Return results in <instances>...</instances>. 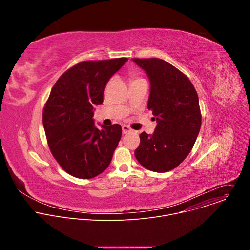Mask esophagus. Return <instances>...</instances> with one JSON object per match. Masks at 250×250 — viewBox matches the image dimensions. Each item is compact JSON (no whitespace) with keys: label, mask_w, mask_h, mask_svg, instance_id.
Returning a JSON list of instances; mask_svg holds the SVG:
<instances>
[{"label":"esophagus","mask_w":250,"mask_h":250,"mask_svg":"<svg viewBox=\"0 0 250 250\" xmlns=\"http://www.w3.org/2000/svg\"><path fill=\"white\" fill-rule=\"evenodd\" d=\"M122 128H123V132H124L125 134H126V133H128V132L131 131V129H130L127 125H124L122 126Z\"/></svg>","instance_id":"1"}]
</instances>
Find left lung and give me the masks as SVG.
<instances>
[{
    "label": "left lung",
    "mask_w": 250,
    "mask_h": 250,
    "mask_svg": "<svg viewBox=\"0 0 250 250\" xmlns=\"http://www.w3.org/2000/svg\"><path fill=\"white\" fill-rule=\"evenodd\" d=\"M150 81L147 108L157 125L153 134L140 133L134 155L145 168L167 172L179 165L192 150L202 116L198 94L180 70L159 58H132Z\"/></svg>",
    "instance_id": "obj_1"
}]
</instances>
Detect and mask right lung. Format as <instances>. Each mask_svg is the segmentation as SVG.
<instances>
[{"label": "right lung", "instance_id": "right-lung-1", "mask_svg": "<svg viewBox=\"0 0 250 250\" xmlns=\"http://www.w3.org/2000/svg\"><path fill=\"white\" fill-rule=\"evenodd\" d=\"M127 58L83 61L68 69L51 89L42 123L49 149L68 174L91 179L111 163L122 126L96 127L95 104H101L106 83Z\"/></svg>", "mask_w": 250, "mask_h": 250}]
</instances>
